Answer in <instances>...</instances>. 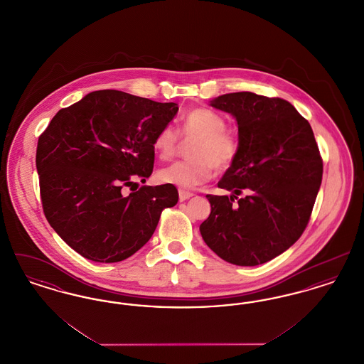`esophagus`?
Returning <instances> with one entry per match:
<instances>
[{"label": "esophagus", "mask_w": 364, "mask_h": 364, "mask_svg": "<svg viewBox=\"0 0 364 364\" xmlns=\"http://www.w3.org/2000/svg\"><path fill=\"white\" fill-rule=\"evenodd\" d=\"M192 196H193V193H192V192H188V191L184 190L178 191V199H180V202H184V200L190 199Z\"/></svg>", "instance_id": "obj_1"}]
</instances>
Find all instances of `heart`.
Masks as SVG:
<instances>
[{
	"mask_svg": "<svg viewBox=\"0 0 364 364\" xmlns=\"http://www.w3.org/2000/svg\"><path fill=\"white\" fill-rule=\"evenodd\" d=\"M225 119L208 107H195L180 122L178 132L171 125L162 127L154 136L153 147L161 161H171L178 151L180 136L195 141L191 144L188 161H180L161 169L156 177L164 184L191 190L208 183L214 169L230 168L240 154L239 134L225 127Z\"/></svg>",
	"mask_w": 364,
	"mask_h": 364,
	"instance_id": "1",
	"label": "heart"
}]
</instances>
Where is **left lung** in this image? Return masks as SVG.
Returning a JSON list of instances; mask_svg holds the SVG:
<instances>
[{"label": "left lung", "mask_w": 364, "mask_h": 364, "mask_svg": "<svg viewBox=\"0 0 364 364\" xmlns=\"http://www.w3.org/2000/svg\"><path fill=\"white\" fill-rule=\"evenodd\" d=\"M211 106L236 117L242 149L218 181L233 195H206L211 213L200 235L229 263L262 264L287 251L309 225L323 161L310 122L282 98L242 91Z\"/></svg>", "instance_id": "obj_1"}]
</instances>
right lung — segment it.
<instances>
[{
	"label": "right lung",
	"mask_w": 364,
	"mask_h": 364,
	"mask_svg": "<svg viewBox=\"0 0 364 364\" xmlns=\"http://www.w3.org/2000/svg\"><path fill=\"white\" fill-rule=\"evenodd\" d=\"M177 104L100 90L61 109L41 134L36 171L45 217L87 259H127L150 240L162 210L178 200L174 186H141L153 173L156 132ZM127 186L133 192L122 196Z\"/></svg>",
	"instance_id": "1"
}]
</instances>
